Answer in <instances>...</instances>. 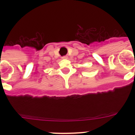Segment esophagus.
Masks as SVG:
<instances>
[{"label":"esophagus","mask_w":135,"mask_h":135,"mask_svg":"<svg viewBox=\"0 0 135 135\" xmlns=\"http://www.w3.org/2000/svg\"><path fill=\"white\" fill-rule=\"evenodd\" d=\"M62 59H68V56H64V57H62Z\"/></svg>","instance_id":"1"}]
</instances>
